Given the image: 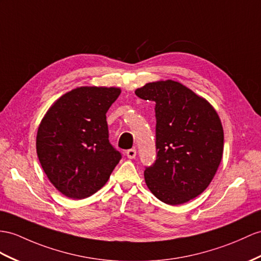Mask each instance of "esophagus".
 <instances>
[{
  "mask_svg": "<svg viewBox=\"0 0 261 261\" xmlns=\"http://www.w3.org/2000/svg\"><path fill=\"white\" fill-rule=\"evenodd\" d=\"M126 156L129 158V160H134V158L136 157V149L135 148H132V149H128L126 151Z\"/></svg>",
  "mask_w": 261,
  "mask_h": 261,
  "instance_id": "1",
  "label": "esophagus"
}]
</instances>
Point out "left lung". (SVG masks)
<instances>
[{
  "label": "left lung",
  "mask_w": 261,
  "mask_h": 261,
  "mask_svg": "<svg viewBox=\"0 0 261 261\" xmlns=\"http://www.w3.org/2000/svg\"><path fill=\"white\" fill-rule=\"evenodd\" d=\"M135 94L156 103L157 157L144 171L146 185L165 204H185L204 192L219 167L221 120L207 99L179 82H150Z\"/></svg>",
  "instance_id": "obj_1"
}]
</instances>
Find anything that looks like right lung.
Returning <instances> with one entry per match:
<instances>
[{"mask_svg": "<svg viewBox=\"0 0 261 261\" xmlns=\"http://www.w3.org/2000/svg\"><path fill=\"white\" fill-rule=\"evenodd\" d=\"M119 87L81 86L62 95L42 118L36 152L53 186L72 199L103 187L122 155L109 141L106 113Z\"/></svg>", "mask_w": 261, "mask_h": 261, "instance_id": "obj_1", "label": "right lung"}]
</instances>
